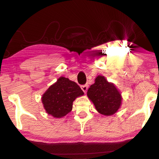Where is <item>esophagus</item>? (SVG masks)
I'll list each match as a JSON object with an SVG mask.
<instances>
[{"instance_id":"34e87169","label":"esophagus","mask_w":159,"mask_h":159,"mask_svg":"<svg viewBox=\"0 0 159 159\" xmlns=\"http://www.w3.org/2000/svg\"><path fill=\"white\" fill-rule=\"evenodd\" d=\"M80 88H81V89L83 92L85 93L86 92H87V90L88 89V85H83L80 86Z\"/></svg>"}]
</instances>
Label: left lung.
<instances>
[{"instance_id":"left-lung-1","label":"left lung","mask_w":159,"mask_h":159,"mask_svg":"<svg viewBox=\"0 0 159 159\" xmlns=\"http://www.w3.org/2000/svg\"><path fill=\"white\" fill-rule=\"evenodd\" d=\"M88 98L93 102L99 113L111 116L115 114L121 104V95L113 83L105 78L98 76L87 92Z\"/></svg>"}]
</instances>
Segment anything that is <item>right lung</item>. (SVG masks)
<instances>
[{"mask_svg":"<svg viewBox=\"0 0 159 159\" xmlns=\"http://www.w3.org/2000/svg\"><path fill=\"white\" fill-rule=\"evenodd\" d=\"M83 94L76 83L60 77L43 94L42 102L48 114L61 118L71 111L75 99Z\"/></svg>","mask_w":159,"mask_h":159,"instance_id":"add662e5","label":"right lung"}]
</instances>
